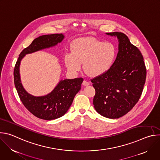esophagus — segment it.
Returning <instances> with one entry per match:
<instances>
[{
	"label": "esophagus",
	"instance_id": "esophagus-1",
	"mask_svg": "<svg viewBox=\"0 0 160 160\" xmlns=\"http://www.w3.org/2000/svg\"><path fill=\"white\" fill-rule=\"evenodd\" d=\"M82 84H83V85H84V86H87V85H90V83H89L88 82H87V81H86V80H84L83 81Z\"/></svg>",
	"mask_w": 160,
	"mask_h": 160
}]
</instances>
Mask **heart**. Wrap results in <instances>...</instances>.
Wrapping results in <instances>:
<instances>
[{"label":"heart","mask_w":160,"mask_h":160,"mask_svg":"<svg viewBox=\"0 0 160 160\" xmlns=\"http://www.w3.org/2000/svg\"><path fill=\"white\" fill-rule=\"evenodd\" d=\"M116 54V48L111 42L82 38L73 43L72 53L66 54L64 61L68 69L73 72L79 71L83 62L85 72L90 77H98L109 69Z\"/></svg>","instance_id":"heart-1"}]
</instances>
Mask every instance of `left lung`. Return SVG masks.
Returning <instances> with one entry per match:
<instances>
[{
	"instance_id": "obj_1",
	"label": "left lung",
	"mask_w": 160,
	"mask_h": 160,
	"mask_svg": "<svg viewBox=\"0 0 160 160\" xmlns=\"http://www.w3.org/2000/svg\"><path fill=\"white\" fill-rule=\"evenodd\" d=\"M106 34L117 37L118 52L105 73L91 79L96 90L93 104L100 115L115 119L126 115L139 101L146 82V68L141 51L125 34Z\"/></svg>"
}]
</instances>
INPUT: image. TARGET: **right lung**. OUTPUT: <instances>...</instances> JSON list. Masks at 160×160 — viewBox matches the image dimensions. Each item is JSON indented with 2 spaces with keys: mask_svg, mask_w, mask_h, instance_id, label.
Listing matches in <instances>:
<instances>
[{
  "mask_svg": "<svg viewBox=\"0 0 160 160\" xmlns=\"http://www.w3.org/2000/svg\"><path fill=\"white\" fill-rule=\"evenodd\" d=\"M64 37L62 33H56L44 35L35 38L20 53L14 67V81L19 99L32 114L40 119L51 120L63 116L80 90L83 79L77 78L61 80L49 94L40 97L33 96L27 92L21 83L20 62L26 54L54 46L61 42Z\"/></svg>",
  "mask_w": 160,
  "mask_h": 160,
  "instance_id": "right-lung-1",
  "label": "right lung"
}]
</instances>
